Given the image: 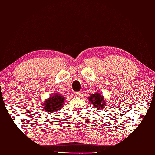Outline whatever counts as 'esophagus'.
Here are the masks:
<instances>
[{
	"instance_id": "34e87169",
	"label": "esophagus",
	"mask_w": 155,
	"mask_h": 155,
	"mask_svg": "<svg viewBox=\"0 0 155 155\" xmlns=\"http://www.w3.org/2000/svg\"><path fill=\"white\" fill-rule=\"evenodd\" d=\"M81 95V93L80 92H74V95L76 97H80Z\"/></svg>"
}]
</instances>
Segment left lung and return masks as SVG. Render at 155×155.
Wrapping results in <instances>:
<instances>
[{"label": "left lung", "instance_id": "obj_1", "mask_svg": "<svg viewBox=\"0 0 155 155\" xmlns=\"http://www.w3.org/2000/svg\"><path fill=\"white\" fill-rule=\"evenodd\" d=\"M89 102L91 104L93 105V107L97 109H104L106 105L105 100L104 99L102 95L100 93V92H96L94 94L91 95L90 97H88Z\"/></svg>", "mask_w": 155, "mask_h": 155}]
</instances>
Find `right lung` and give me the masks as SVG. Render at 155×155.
I'll return each mask as SVG.
<instances>
[{"label": "right lung", "mask_w": 155, "mask_h": 155, "mask_svg": "<svg viewBox=\"0 0 155 155\" xmlns=\"http://www.w3.org/2000/svg\"><path fill=\"white\" fill-rule=\"evenodd\" d=\"M64 102V97L59 93H53L49 98L43 102V109L48 112L55 113L57 111L60 110L63 107Z\"/></svg>", "instance_id": "1"}]
</instances>
